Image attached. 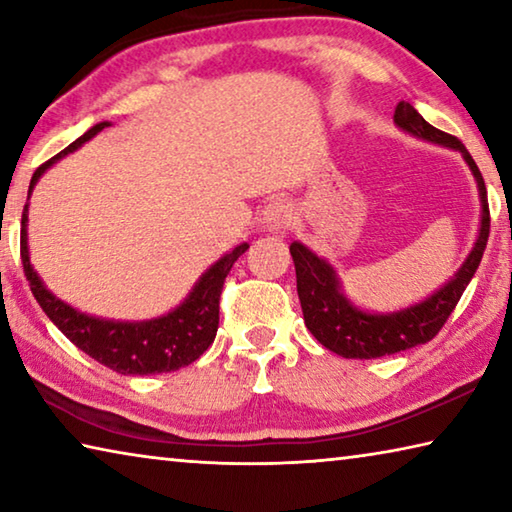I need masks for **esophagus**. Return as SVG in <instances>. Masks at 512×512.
<instances>
[{
  "label": "esophagus",
  "instance_id": "obj_1",
  "mask_svg": "<svg viewBox=\"0 0 512 512\" xmlns=\"http://www.w3.org/2000/svg\"><path fill=\"white\" fill-rule=\"evenodd\" d=\"M262 221H264V228L268 232H284L289 230L291 225V210H289V203L284 201H271L264 207V214H262Z\"/></svg>",
  "mask_w": 512,
  "mask_h": 512
}]
</instances>
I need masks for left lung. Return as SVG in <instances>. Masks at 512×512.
I'll use <instances>...</instances> for the list:
<instances>
[{
    "label": "left lung",
    "instance_id": "1",
    "mask_svg": "<svg viewBox=\"0 0 512 512\" xmlns=\"http://www.w3.org/2000/svg\"><path fill=\"white\" fill-rule=\"evenodd\" d=\"M395 124L402 131L411 133L420 140L447 146L463 155V160L470 167L481 196V228L479 237L474 241L470 255L458 268L456 275L443 284L436 293H431L427 300L418 302L391 314H370L343 296V287L334 266L325 262L323 257L311 253L300 241H293L289 246L293 264H296V282L298 298L305 316V325L318 343H323L327 350H332L345 359H379L386 354H395L402 350L415 348L431 341L443 325L449 314L461 300L463 291L481 264L485 244L490 235V210H488V192L479 167L467 153L463 142L458 137L438 131L429 121L415 110L411 103L400 101L395 108Z\"/></svg>",
    "mask_w": 512,
    "mask_h": 512
}]
</instances>
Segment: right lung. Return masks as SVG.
<instances>
[{"label": "right lung", "instance_id": "obj_1", "mask_svg": "<svg viewBox=\"0 0 512 512\" xmlns=\"http://www.w3.org/2000/svg\"><path fill=\"white\" fill-rule=\"evenodd\" d=\"M110 121L92 126L79 140L72 142L67 149L60 151L54 158L40 164L33 173L29 196L51 164L74 153ZM27 223H29V203L22 212V230H20V255L24 275H27L33 298L38 300L42 311L49 316L60 332H63L76 348L90 354L94 361L119 372V375H155V372H173L194 363L201 354L210 348L216 329H219V300L223 291V282L228 277L232 264L246 253L248 244L237 246L232 253L223 255L219 262L212 264L194 284L189 296L180 302L169 314L151 320H106L69 307L67 302L56 298L40 275L33 271L29 259V241H27Z\"/></svg>", "mask_w": 512, "mask_h": 512}]
</instances>
